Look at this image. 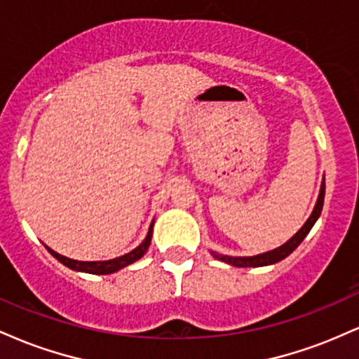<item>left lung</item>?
I'll return each instance as SVG.
<instances>
[{
	"mask_svg": "<svg viewBox=\"0 0 359 359\" xmlns=\"http://www.w3.org/2000/svg\"><path fill=\"white\" fill-rule=\"evenodd\" d=\"M324 194H325V182L323 179L319 197H317V203L314 205V211H312L311 216H309V219L304 222L302 228H300L299 231L295 233L287 243H283L282 246H278V248H275L271 251H265V253L253 255V257H229V255H219V253H216V251H211V255L214 258L228 263V265L240 266V269H248V266L257 269V266H266V265H273V263L282 262L283 258H287L288 255H290L292 251L297 248L300 243L304 241V238H306L309 231H311L312 226H314L316 221L319 219L320 212H323V205H324Z\"/></svg>",
	"mask_w": 359,
	"mask_h": 359,
	"instance_id": "1",
	"label": "left lung"
}]
</instances>
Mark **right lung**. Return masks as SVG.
<instances>
[{"label":"right lung","mask_w":359,"mask_h":359,"mask_svg":"<svg viewBox=\"0 0 359 359\" xmlns=\"http://www.w3.org/2000/svg\"><path fill=\"white\" fill-rule=\"evenodd\" d=\"M154 222L155 221H151L145 240L140 243L137 248L131 250L130 253L123 255V257H118V258H113V259H102V262H79V259H72V258L64 257V255H59L57 251L48 248V246H47V250H48V253L52 255V257H55L62 263V265H65L67 269L76 270V271H82V273L109 275V273H114V271L125 269V266L131 265V263L138 262V259L147 253L148 246H150V243H151V234H154Z\"/></svg>","instance_id":"right-lung-1"}]
</instances>
